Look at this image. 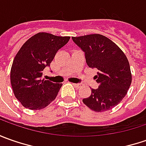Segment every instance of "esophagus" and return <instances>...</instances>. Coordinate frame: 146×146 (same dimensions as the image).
<instances>
[{
  "instance_id": "34e87169",
  "label": "esophagus",
  "mask_w": 146,
  "mask_h": 146,
  "mask_svg": "<svg viewBox=\"0 0 146 146\" xmlns=\"http://www.w3.org/2000/svg\"><path fill=\"white\" fill-rule=\"evenodd\" d=\"M73 85L76 88H80L82 86L81 84H73Z\"/></svg>"
}]
</instances>
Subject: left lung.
I'll use <instances>...</instances> for the list:
<instances>
[{"label": "left lung", "mask_w": 146, "mask_h": 146, "mask_svg": "<svg viewBox=\"0 0 146 146\" xmlns=\"http://www.w3.org/2000/svg\"><path fill=\"white\" fill-rule=\"evenodd\" d=\"M72 40L84 53L87 65L98 70L95 79L98 88L83 102L96 112L116 106L126 96L132 83V74L126 55L115 43L100 34L72 37Z\"/></svg>", "instance_id": "1"}]
</instances>
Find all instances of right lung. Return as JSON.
<instances>
[{
    "label": "right lung",
    "instance_id": "right-lung-1",
    "mask_svg": "<svg viewBox=\"0 0 146 146\" xmlns=\"http://www.w3.org/2000/svg\"><path fill=\"white\" fill-rule=\"evenodd\" d=\"M70 36H57L40 32L27 40L14 59L10 81L14 96L30 110L46 107L56 98L62 84L41 80L42 71Z\"/></svg>",
    "mask_w": 146,
    "mask_h": 146
}]
</instances>
